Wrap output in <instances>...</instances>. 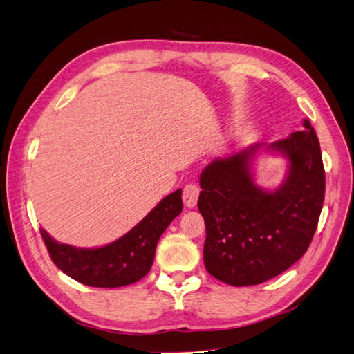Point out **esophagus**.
I'll use <instances>...</instances> for the list:
<instances>
[{"label":"esophagus","mask_w":354,"mask_h":354,"mask_svg":"<svg viewBox=\"0 0 354 354\" xmlns=\"http://www.w3.org/2000/svg\"><path fill=\"white\" fill-rule=\"evenodd\" d=\"M199 187L195 185H187L183 189V202L187 208H195L199 198Z\"/></svg>","instance_id":"1"}]
</instances>
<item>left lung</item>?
Here are the masks:
<instances>
[{
	"label": "left lung",
	"mask_w": 354,
	"mask_h": 354,
	"mask_svg": "<svg viewBox=\"0 0 354 354\" xmlns=\"http://www.w3.org/2000/svg\"><path fill=\"white\" fill-rule=\"evenodd\" d=\"M304 131L266 146L289 159L283 185L273 192L254 183L250 160L264 145L214 159L201 174L198 208L205 220L203 263L233 286L259 285L281 274L307 251L325 199V169L317 136Z\"/></svg>",
	"instance_id": "8db88e82"
}]
</instances>
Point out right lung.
Returning <instances> with one entry per match:
<instances>
[{
    "label": "right lung",
    "instance_id": "1",
    "mask_svg": "<svg viewBox=\"0 0 354 354\" xmlns=\"http://www.w3.org/2000/svg\"><path fill=\"white\" fill-rule=\"evenodd\" d=\"M183 209L181 189L160 201L147 216L124 236L102 248H77L59 243L39 229L50 259L72 279L87 286L118 288L145 277L153 264L156 243Z\"/></svg>",
    "mask_w": 354,
    "mask_h": 354
}]
</instances>
